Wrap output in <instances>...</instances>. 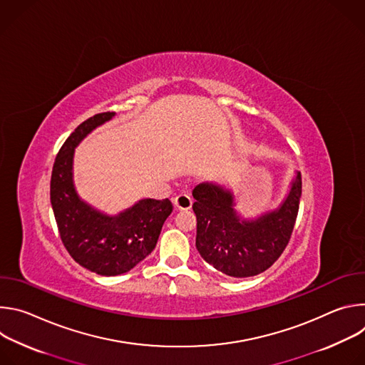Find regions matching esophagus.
<instances>
[{
    "instance_id": "1",
    "label": "esophagus",
    "mask_w": 365,
    "mask_h": 365,
    "mask_svg": "<svg viewBox=\"0 0 365 365\" xmlns=\"http://www.w3.org/2000/svg\"><path fill=\"white\" fill-rule=\"evenodd\" d=\"M173 203H175L176 207H179V210H190L193 200H192V197L189 195L182 193V195L173 197Z\"/></svg>"
}]
</instances>
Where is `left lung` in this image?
I'll return each mask as SVG.
<instances>
[{"label": "left lung", "instance_id": "left-lung-1", "mask_svg": "<svg viewBox=\"0 0 365 365\" xmlns=\"http://www.w3.org/2000/svg\"><path fill=\"white\" fill-rule=\"evenodd\" d=\"M196 248L206 263L231 277L266 272L282 255L297 218L302 176L296 173L286 199L276 211L257 220H241L234 195L215 183H200L193 192Z\"/></svg>", "mask_w": 365, "mask_h": 365}]
</instances>
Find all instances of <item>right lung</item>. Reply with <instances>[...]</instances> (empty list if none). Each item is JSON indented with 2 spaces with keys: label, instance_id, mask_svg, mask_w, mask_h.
Listing matches in <instances>:
<instances>
[{
  "label": "right lung",
  "instance_id": "add662e5",
  "mask_svg": "<svg viewBox=\"0 0 365 365\" xmlns=\"http://www.w3.org/2000/svg\"><path fill=\"white\" fill-rule=\"evenodd\" d=\"M115 113L96 114L66 138L51 170L50 202L62 242L82 267L101 274L127 273L154 250L162 227L173 211L169 199H141L124 212L110 217L83 202L73 185L75 147Z\"/></svg>",
  "mask_w": 365,
  "mask_h": 365
}]
</instances>
